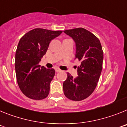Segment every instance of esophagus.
Masks as SVG:
<instances>
[{
    "label": "esophagus",
    "mask_w": 127,
    "mask_h": 127,
    "mask_svg": "<svg viewBox=\"0 0 127 127\" xmlns=\"http://www.w3.org/2000/svg\"><path fill=\"white\" fill-rule=\"evenodd\" d=\"M55 72H58L61 71V70H60V69H58V67H56L55 69Z\"/></svg>",
    "instance_id": "esophagus-1"
}]
</instances>
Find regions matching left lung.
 <instances>
[{
  "mask_svg": "<svg viewBox=\"0 0 127 127\" xmlns=\"http://www.w3.org/2000/svg\"><path fill=\"white\" fill-rule=\"evenodd\" d=\"M64 32L74 41L75 59L81 62L80 65L76 67L77 77L67 74V79L63 83L64 93L69 99L79 101L89 97L97 86L102 69V48L99 39L83 28Z\"/></svg>",
  "mask_w": 127,
  "mask_h": 127,
  "instance_id": "obj_1",
  "label": "left lung"
}]
</instances>
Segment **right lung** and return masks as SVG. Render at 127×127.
<instances>
[{
    "label": "right lung",
    "mask_w": 127,
    "mask_h": 127,
    "mask_svg": "<svg viewBox=\"0 0 127 127\" xmlns=\"http://www.w3.org/2000/svg\"><path fill=\"white\" fill-rule=\"evenodd\" d=\"M62 33L60 30L35 29L20 39L15 55L16 75L20 90L29 98L42 100L48 97L55 72L41 67L39 62L50 41Z\"/></svg>",
    "instance_id": "right-lung-1"
}]
</instances>
